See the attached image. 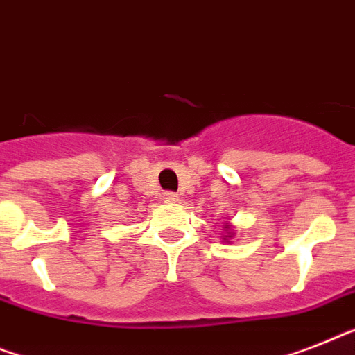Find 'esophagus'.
<instances>
[{"label":"esophagus","instance_id":"esophagus-1","mask_svg":"<svg viewBox=\"0 0 355 355\" xmlns=\"http://www.w3.org/2000/svg\"><path fill=\"white\" fill-rule=\"evenodd\" d=\"M163 199H165L166 203H174V201H178V194H174V192H166Z\"/></svg>","mask_w":355,"mask_h":355}]
</instances>
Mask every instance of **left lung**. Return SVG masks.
<instances>
[{
  "label": "left lung",
  "instance_id": "1",
  "mask_svg": "<svg viewBox=\"0 0 355 355\" xmlns=\"http://www.w3.org/2000/svg\"><path fill=\"white\" fill-rule=\"evenodd\" d=\"M225 236H223V239L227 243H230V239H232L234 236H236V232H234V227L230 223H225Z\"/></svg>",
  "mask_w": 355,
  "mask_h": 355
}]
</instances>
